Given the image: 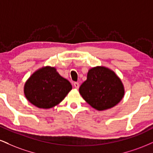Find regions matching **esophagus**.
I'll list each match as a JSON object with an SVG mask.
<instances>
[{"label":"esophagus","instance_id":"esophagus-1","mask_svg":"<svg viewBox=\"0 0 153 153\" xmlns=\"http://www.w3.org/2000/svg\"><path fill=\"white\" fill-rule=\"evenodd\" d=\"M74 87L76 88V89H78V88H79V82H74Z\"/></svg>","mask_w":153,"mask_h":153}]
</instances>
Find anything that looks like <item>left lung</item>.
Listing matches in <instances>:
<instances>
[{"label":"left lung","mask_w":153,"mask_h":153,"mask_svg":"<svg viewBox=\"0 0 153 153\" xmlns=\"http://www.w3.org/2000/svg\"><path fill=\"white\" fill-rule=\"evenodd\" d=\"M79 93L90 105L101 111L119 103L124 97L125 88L115 72L96 66L88 71L87 80L80 85Z\"/></svg>","instance_id":"1"}]
</instances>
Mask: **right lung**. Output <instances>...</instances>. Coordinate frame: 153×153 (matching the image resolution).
<instances>
[{
  "mask_svg": "<svg viewBox=\"0 0 153 153\" xmlns=\"http://www.w3.org/2000/svg\"><path fill=\"white\" fill-rule=\"evenodd\" d=\"M72 90V85L62 78L55 67L37 70L24 85V94L37 108L49 109L60 103Z\"/></svg>",
  "mask_w": 153,
  "mask_h": 153,
  "instance_id": "obj_1",
  "label": "right lung"
}]
</instances>
